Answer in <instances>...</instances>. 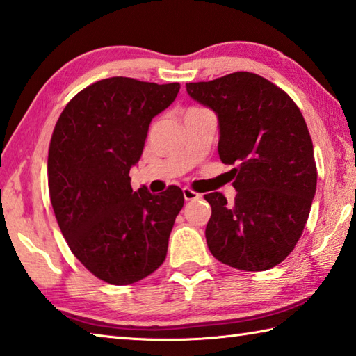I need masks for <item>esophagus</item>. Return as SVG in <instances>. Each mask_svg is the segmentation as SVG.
Segmentation results:
<instances>
[{
  "instance_id": "esophagus-1",
  "label": "esophagus",
  "mask_w": 356,
  "mask_h": 356,
  "mask_svg": "<svg viewBox=\"0 0 356 356\" xmlns=\"http://www.w3.org/2000/svg\"><path fill=\"white\" fill-rule=\"evenodd\" d=\"M184 197H185V200H196L200 197V195L190 188H184Z\"/></svg>"
}]
</instances>
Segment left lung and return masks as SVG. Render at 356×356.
I'll return each instance as SVG.
<instances>
[{
	"label": "left lung",
	"mask_w": 356,
	"mask_h": 356,
	"mask_svg": "<svg viewBox=\"0 0 356 356\" xmlns=\"http://www.w3.org/2000/svg\"><path fill=\"white\" fill-rule=\"evenodd\" d=\"M186 92L218 116L219 159L236 165L234 202L209 193L211 255L241 270H268L293 252L318 182L313 141L294 101L264 77L236 71Z\"/></svg>",
	"instance_id": "left-lung-1"
}]
</instances>
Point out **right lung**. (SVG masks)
<instances>
[{"mask_svg":"<svg viewBox=\"0 0 356 356\" xmlns=\"http://www.w3.org/2000/svg\"><path fill=\"white\" fill-rule=\"evenodd\" d=\"M180 83L108 77L77 93L56 122L48 152L53 210L71 252L111 285H131L165 261L184 193L134 191L129 171L143 154L152 118Z\"/></svg>","mask_w":356,"mask_h":356,"instance_id":"add662e5","label":"right lung"}]
</instances>
